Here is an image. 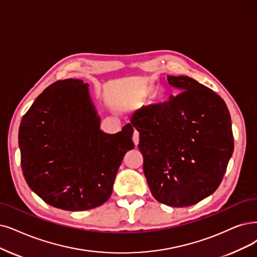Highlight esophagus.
Masks as SVG:
<instances>
[{"instance_id":"obj_1","label":"esophagus","mask_w":257,"mask_h":257,"mask_svg":"<svg viewBox=\"0 0 257 257\" xmlns=\"http://www.w3.org/2000/svg\"><path fill=\"white\" fill-rule=\"evenodd\" d=\"M133 141H134L135 146H138V143H139V133L136 130L134 131V133H133Z\"/></svg>"}]
</instances>
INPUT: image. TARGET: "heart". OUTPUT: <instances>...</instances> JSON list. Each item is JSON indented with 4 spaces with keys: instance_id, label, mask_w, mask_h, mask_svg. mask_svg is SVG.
Here are the masks:
<instances>
[{
    "instance_id": "b5f03b06",
    "label": "heart",
    "mask_w": 257,
    "mask_h": 257,
    "mask_svg": "<svg viewBox=\"0 0 257 257\" xmlns=\"http://www.w3.org/2000/svg\"><path fill=\"white\" fill-rule=\"evenodd\" d=\"M152 89H153V84H151V83L141 85V86L137 89V91H136V94H135V100H136L137 102L143 100V99H145V98L151 93ZM152 99L154 100V102H155V103H161V102L164 101V94H163V91H162L161 89H155V90L153 91V94H152Z\"/></svg>"
}]
</instances>
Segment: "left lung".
Masks as SVG:
<instances>
[{
	"label": "left lung",
	"instance_id": "obj_1",
	"mask_svg": "<svg viewBox=\"0 0 257 257\" xmlns=\"http://www.w3.org/2000/svg\"><path fill=\"white\" fill-rule=\"evenodd\" d=\"M177 89L163 103L141 107L130 124L152 195L170 207H190L217 190L233 154L229 109L209 87L187 76H168Z\"/></svg>",
	"mask_w": 257,
	"mask_h": 257
}]
</instances>
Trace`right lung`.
<instances>
[{
  "instance_id": "1",
  "label": "right lung",
  "mask_w": 257,
  "mask_h": 257,
  "mask_svg": "<svg viewBox=\"0 0 257 257\" xmlns=\"http://www.w3.org/2000/svg\"><path fill=\"white\" fill-rule=\"evenodd\" d=\"M134 128L100 130L88 84L57 81L41 94L19 128L23 175L29 188L55 208L85 211L108 200L118 169L134 149Z\"/></svg>"
}]
</instances>
